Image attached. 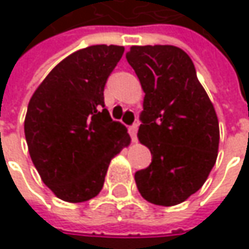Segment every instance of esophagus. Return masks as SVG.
<instances>
[{
  "label": "esophagus",
  "instance_id": "1",
  "mask_svg": "<svg viewBox=\"0 0 249 249\" xmlns=\"http://www.w3.org/2000/svg\"><path fill=\"white\" fill-rule=\"evenodd\" d=\"M128 131H129V135H131V140L132 141H137V131H138V124L135 123V124H132L129 128H128Z\"/></svg>",
  "mask_w": 249,
  "mask_h": 249
}]
</instances>
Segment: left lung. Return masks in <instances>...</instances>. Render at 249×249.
<instances>
[{"label":"left lung","mask_w":249,"mask_h":249,"mask_svg":"<svg viewBox=\"0 0 249 249\" xmlns=\"http://www.w3.org/2000/svg\"><path fill=\"white\" fill-rule=\"evenodd\" d=\"M145 92L138 140L151 163L135 173L141 196L173 206L196 193L216 163L219 123L192 59L176 46H132L125 54Z\"/></svg>","instance_id":"8db88e82"}]
</instances>
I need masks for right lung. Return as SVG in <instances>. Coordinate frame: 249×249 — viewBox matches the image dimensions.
I'll use <instances>...</instances> for the list:
<instances>
[{
    "mask_svg": "<svg viewBox=\"0 0 249 249\" xmlns=\"http://www.w3.org/2000/svg\"><path fill=\"white\" fill-rule=\"evenodd\" d=\"M123 46L96 44L63 59L33 93L25 141L43 183L62 200L79 203L104 186L111 159L131 141L104 102Z\"/></svg>",
    "mask_w": 249,
    "mask_h": 249,
    "instance_id": "right-lung-1",
    "label": "right lung"
}]
</instances>
